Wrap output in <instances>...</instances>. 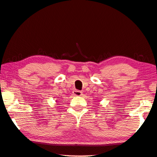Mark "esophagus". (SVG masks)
I'll return each mask as SVG.
<instances>
[{
  "label": "esophagus",
  "mask_w": 157,
  "mask_h": 157,
  "mask_svg": "<svg viewBox=\"0 0 157 157\" xmlns=\"http://www.w3.org/2000/svg\"><path fill=\"white\" fill-rule=\"evenodd\" d=\"M73 94L74 96H82V92L80 90H74L73 91Z\"/></svg>",
  "instance_id": "esophagus-1"
}]
</instances>
